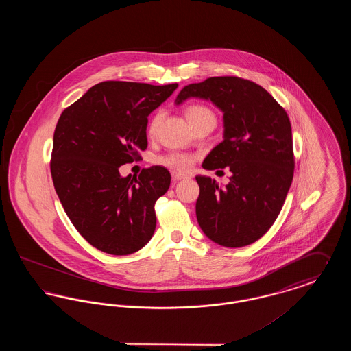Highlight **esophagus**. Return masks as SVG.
Returning a JSON list of instances; mask_svg holds the SVG:
<instances>
[{"label":"esophagus","instance_id":"esophagus-1","mask_svg":"<svg viewBox=\"0 0 351 351\" xmlns=\"http://www.w3.org/2000/svg\"><path fill=\"white\" fill-rule=\"evenodd\" d=\"M185 179H188V176L186 175H182V173H176V172H173L172 173V180L176 183V182H180V180H185Z\"/></svg>","mask_w":351,"mask_h":351}]
</instances>
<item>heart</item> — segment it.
Listing matches in <instances>:
<instances>
[{
	"mask_svg": "<svg viewBox=\"0 0 351 351\" xmlns=\"http://www.w3.org/2000/svg\"><path fill=\"white\" fill-rule=\"evenodd\" d=\"M186 117L189 119L191 125L195 126L199 122L202 121H215L216 122V116L215 113L205 105H200V104H193L189 105L185 110ZM163 119V113L158 112L154 117L151 118L149 128H147V134L150 136H154L155 134L158 133V129L162 123ZM193 156L189 154H184V152H168L165 155H160L155 159V163L159 166L176 171V172H186L189 168L192 167L193 165Z\"/></svg>",
	"mask_w": 351,
	"mask_h": 351,
	"instance_id": "b5f03b06",
	"label": "heart"
}]
</instances>
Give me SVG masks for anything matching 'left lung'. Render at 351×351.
Segmentation results:
<instances>
[{
	"mask_svg": "<svg viewBox=\"0 0 351 351\" xmlns=\"http://www.w3.org/2000/svg\"><path fill=\"white\" fill-rule=\"evenodd\" d=\"M210 100L223 112V141L205 158V169L230 168V183L196 176V216L205 235L225 247H243L267 233L279 216L293 179L291 122L265 88L237 76L189 84L176 104Z\"/></svg>",
	"mask_w": 351,
	"mask_h": 351,
	"instance_id": "left-lung-1",
	"label": "left lung"
}]
</instances>
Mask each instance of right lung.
Here are the masks:
<instances>
[{
    "label": "right lung",
    "instance_id": "1",
    "mask_svg": "<svg viewBox=\"0 0 351 351\" xmlns=\"http://www.w3.org/2000/svg\"><path fill=\"white\" fill-rule=\"evenodd\" d=\"M178 84L102 82L66 108L53 133L51 176L84 239L112 255L141 250L156 226L155 202L169 188L167 168L122 178L119 167L147 149L149 114Z\"/></svg>",
    "mask_w": 351,
    "mask_h": 351
}]
</instances>
